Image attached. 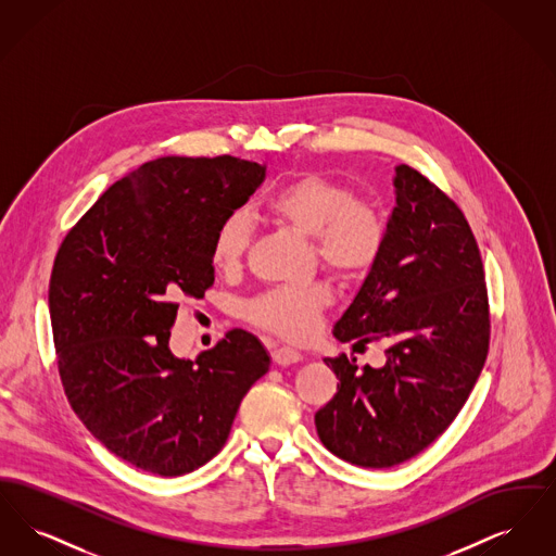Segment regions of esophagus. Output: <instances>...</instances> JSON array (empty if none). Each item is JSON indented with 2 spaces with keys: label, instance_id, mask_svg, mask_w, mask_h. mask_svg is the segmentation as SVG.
I'll return each instance as SVG.
<instances>
[{
  "label": "esophagus",
  "instance_id": "1",
  "mask_svg": "<svg viewBox=\"0 0 556 556\" xmlns=\"http://www.w3.org/2000/svg\"><path fill=\"white\" fill-rule=\"evenodd\" d=\"M270 356H273V363L279 365V367H290V365H295V363L302 361V354H300L298 350L290 348V345H279V348H275V350L270 352Z\"/></svg>",
  "mask_w": 556,
  "mask_h": 556
}]
</instances>
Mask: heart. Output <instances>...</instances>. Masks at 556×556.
Returning a JSON list of instances; mask_svg holds the SVG:
<instances>
[{
    "label": "heart",
    "mask_w": 556,
    "mask_h": 556,
    "mask_svg": "<svg viewBox=\"0 0 556 556\" xmlns=\"http://www.w3.org/2000/svg\"><path fill=\"white\" fill-rule=\"evenodd\" d=\"M265 212L275 223L311 238L315 261L342 281L365 279L386 250V216L340 179L300 175L266 198ZM250 248V218L241 211L229 212L212 236V265L225 275H236L245 265ZM331 298L329 286L318 281L283 286L248 302L245 318L283 340L304 342L315 336Z\"/></svg>",
    "instance_id": "1"
}]
</instances>
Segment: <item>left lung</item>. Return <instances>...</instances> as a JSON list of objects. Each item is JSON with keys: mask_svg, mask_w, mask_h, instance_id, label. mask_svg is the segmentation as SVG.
<instances>
[{"mask_svg": "<svg viewBox=\"0 0 556 556\" xmlns=\"http://www.w3.org/2000/svg\"><path fill=\"white\" fill-rule=\"evenodd\" d=\"M386 250L336 323L340 342L386 345V365L325 358L338 394L317 415L323 446L388 469L424 452L460 413L490 348V304L476 236L454 200L396 166Z\"/></svg>", "mask_w": 556, "mask_h": 556, "instance_id": "obj_1", "label": "left lung"}]
</instances>
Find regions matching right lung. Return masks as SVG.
I'll return each instance as SVG.
<instances>
[{
    "label": "right lung",
    "mask_w": 556,
    "mask_h": 556,
    "mask_svg": "<svg viewBox=\"0 0 556 556\" xmlns=\"http://www.w3.org/2000/svg\"><path fill=\"white\" fill-rule=\"evenodd\" d=\"M263 179L265 166L236 156L152 160L108 187L58 248L50 318L64 394L93 438L141 471L206 465L268 370L243 329L195 361L168 350L179 300L214 283L218 223Z\"/></svg>",
    "instance_id": "1"
}]
</instances>
